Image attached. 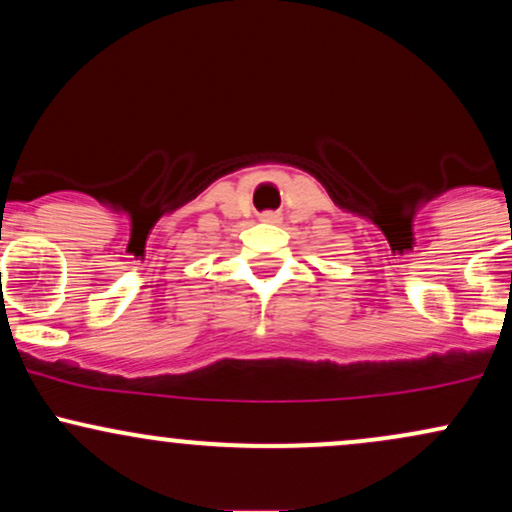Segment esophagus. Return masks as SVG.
<instances>
[{
	"label": "esophagus",
	"instance_id": "obj_1",
	"mask_svg": "<svg viewBox=\"0 0 512 512\" xmlns=\"http://www.w3.org/2000/svg\"><path fill=\"white\" fill-rule=\"evenodd\" d=\"M264 221H279V216H276V214H264Z\"/></svg>",
	"mask_w": 512,
	"mask_h": 512
}]
</instances>
